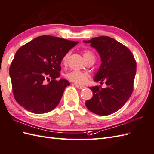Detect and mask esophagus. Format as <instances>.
Masks as SVG:
<instances>
[{
	"mask_svg": "<svg viewBox=\"0 0 154 154\" xmlns=\"http://www.w3.org/2000/svg\"><path fill=\"white\" fill-rule=\"evenodd\" d=\"M75 85H76V87L78 89H82L85 88V86H84V85H78V84H75Z\"/></svg>",
	"mask_w": 154,
	"mask_h": 154,
	"instance_id": "34e87169",
	"label": "esophagus"
}]
</instances>
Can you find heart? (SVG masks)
Segmentation results:
<instances>
[{
	"instance_id": "obj_1",
	"label": "heart",
	"mask_w": 154,
	"mask_h": 154,
	"mask_svg": "<svg viewBox=\"0 0 154 154\" xmlns=\"http://www.w3.org/2000/svg\"><path fill=\"white\" fill-rule=\"evenodd\" d=\"M84 57L85 59V61L91 57H94L93 52L91 50H84L83 51ZM70 55V51H68L65 54L62 59V63L63 65H66L67 61H68L69 57ZM65 77L67 80H69L70 82H72L74 83L82 84L85 83L88 81L89 78V74L83 71L79 70H73L71 72L66 74Z\"/></svg>"
}]
</instances>
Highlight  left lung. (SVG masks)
Returning <instances> with one entry per match:
<instances>
[{"instance_id": "8db88e82", "label": "left lung", "mask_w": 154, "mask_h": 154, "mask_svg": "<svg viewBox=\"0 0 154 154\" xmlns=\"http://www.w3.org/2000/svg\"><path fill=\"white\" fill-rule=\"evenodd\" d=\"M84 42L96 49L102 61L94 80L105 81L107 85L106 88L99 85L89 88L93 95L85 105L100 116L113 114L132 94L137 71L135 59L128 48L110 37L102 36Z\"/></svg>"}]
</instances>
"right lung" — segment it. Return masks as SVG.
<instances>
[{
	"instance_id": "1",
	"label": "right lung",
	"mask_w": 154,
	"mask_h": 154,
	"mask_svg": "<svg viewBox=\"0 0 154 154\" xmlns=\"http://www.w3.org/2000/svg\"><path fill=\"white\" fill-rule=\"evenodd\" d=\"M78 42L44 35L30 41L16 51L9 73L14 98L25 110L44 114L57 106L70 85L60 76L63 56ZM46 79L51 80L48 85Z\"/></svg>"
}]
</instances>
